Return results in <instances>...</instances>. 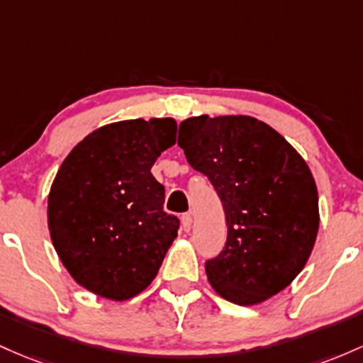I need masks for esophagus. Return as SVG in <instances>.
Here are the masks:
<instances>
[{"label": "esophagus", "instance_id": "34e87169", "mask_svg": "<svg viewBox=\"0 0 363 363\" xmlns=\"http://www.w3.org/2000/svg\"><path fill=\"white\" fill-rule=\"evenodd\" d=\"M192 223H194V219H192V214H183L182 216V228H183V231H190V228H192Z\"/></svg>", "mask_w": 363, "mask_h": 363}]
</instances>
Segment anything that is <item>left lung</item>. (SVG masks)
I'll list each match as a JSON object with an SVG mask.
<instances>
[{"instance_id":"8db88e82","label":"left lung","mask_w":363,"mask_h":363,"mask_svg":"<svg viewBox=\"0 0 363 363\" xmlns=\"http://www.w3.org/2000/svg\"><path fill=\"white\" fill-rule=\"evenodd\" d=\"M178 145L213 183L228 238L206 274L236 305L266 302L303 269L319 230V197L307 162L252 116L207 115L180 123Z\"/></svg>"}]
</instances>
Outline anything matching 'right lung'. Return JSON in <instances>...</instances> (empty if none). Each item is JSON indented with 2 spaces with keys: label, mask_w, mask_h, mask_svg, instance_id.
Masks as SVG:
<instances>
[{
  "label": "right lung",
  "mask_w": 363,
  "mask_h": 363,
  "mask_svg": "<svg viewBox=\"0 0 363 363\" xmlns=\"http://www.w3.org/2000/svg\"><path fill=\"white\" fill-rule=\"evenodd\" d=\"M177 142L173 118L125 120L94 130L61 162L48 226L70 276L104 298H132L152 283L180 221L164 213L150 173Z\"/></svg>",
  "instance_id": "1"
}]
</instances>
